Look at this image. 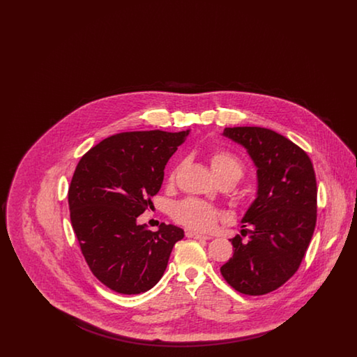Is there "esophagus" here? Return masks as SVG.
Wrapping results in <instances>:
<instances>
[{"label": "esophagus", "mask_w": 357, "mask_h": 357, "mask_svg": "<svg viewBox=\"0 0 357 357\" xmlns=\"http://www.w3.org/2000/svg\"><path fill=\"white\" fill-rule=\"evenodd\" d=\"M186 237L194 238V239H210V238H211L208 237V236H204V234H199V233H195V231H190V230H187Z\"/></svg>", "instance_id": "obj_1"}]
</instances>
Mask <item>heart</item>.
<instances>
[{
    "instance_id": "heart-1",
    "label": "heart",
    "mask_w": 357,
    "mask_h": 357,
    "mask_svg": "<svg viewBox=\"0 0 357 357\" xmlns=\"http://www.w3.org/2000/svg\"><path fill=\"white\" fill-rule=\"evenodd\" d=\"M210 169L217 181H230L234 185L243 174V165L239 158L225 150H217L211 153ZM170 179H174V174ZM172 217L175 221L185 225L188 229L208 231L215 227L217 222L221 218V213L204 201L185 199L174 206Z\"/></svg>"
}]
</instances>
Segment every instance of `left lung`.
Wrapping results in <instances>:
<instances>
[{"label": "left lung", "mask_w": 357, "mask_h": 357, "mask_svg": "<svg viewBox=\"0 0 357 357\" xmlns=\"http://www.w3.org/2000/svg\"><path fill=\"white\" fill-rule=\"evenodd\" d=\"M222 135L242 146L257 169L255 201L243 214L234 255L221 268L233 288L261 296L297 272L316 226L317 186L304 150L285 136L261 127L225 128Z\"/></svg>", "instance_id": "left-lung-1"}]
</instances>
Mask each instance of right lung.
<instances>
[{
  "mask_svg": "<svg viewBox=\"0 0 357 357\" xmlns=\"http://www.w3.org/2000/svg\"><path fill=\"white\" fill-rule=\"evenodd\" d=\"M182 132L134 131L104 139L83 155L68 191L70 222L93 275L121 294L153 288L185 231L160 223L156 231L137 217L162 187L165 166L185 143Z\"/></svg>",
  "mask_w": 357,
  "mask_h": 357,
  "instance_id": "add662e5",
  "label": "right lung"
}]
</instances>
